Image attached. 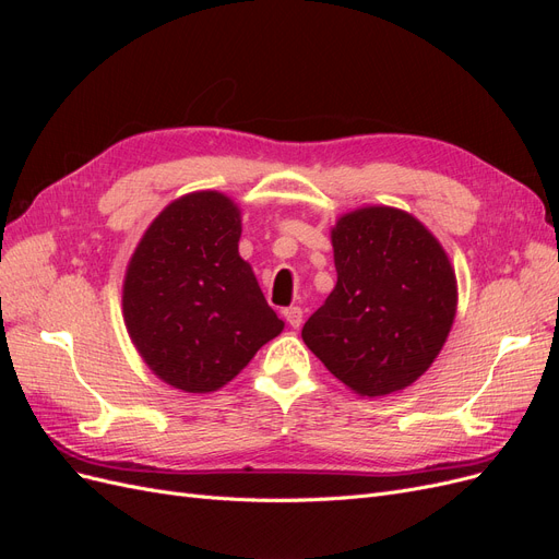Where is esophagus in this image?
Returning a JSON list of instances; mask_svg holds the SVG:
<instances>
[{
    "instance_id": "34e87169",
    "label": "esophagus",
    "mask_w": 559,
    "mask_h": 559,
    "mask_svg": "<svg viewBox=\"0 0 559 559\" xmlns=\"http://www.w3.org/2000/svg\"><path fill=\"white\" fill-rule=\"evenodd\" d=\"M284 319H286V324L289 326H294V329H298L300 324H302V310L298 308V306H292V308H284Z\"/></svg>"
}]
</instances>
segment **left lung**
<instances>
[{
  "label": "left lung",
  "mask_w": 559,
  "mask_h": 559,
  "mask_svg": "<svg viewBox=\"0 0 559 559\" xmlns=\"http://www.w3.org/2000/svg\"><path fill=\"white\" fill-rule=\"evenodd\" d=\"M337 282L302 343L359 396L411 386L441 354L456 314L448 251L411 212L366 205L331 228Z\"/></svg>",
  "instance_id": "obj_1"
}]
</instances>
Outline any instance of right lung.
<instances>
[{
    "label": "right lung",
    "mask_w": 559,
    "mask_h": 559,
    "mask_svg": "<svg viewBox=\"0 0 559 559\" xmlns=\"http://www.w3.org/2000/svg\"><path fill=\"white\" fill-rule=\"evenodd\" d=\"M242 212L218 191L173 200L123 277V321L151 373L189 394L228 384L284 321L240 257Z\"/></svg>",
    "instance_id": "obj_1"
}]
</instances>
